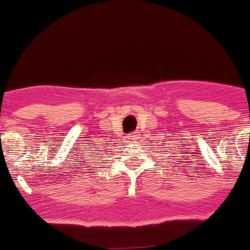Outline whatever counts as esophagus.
<instances>
[{
  "instance_id": "34e87169",
  "label": "esophagus",
  "mask_w": 250,
  "mask_h": 250,
  "mask_svg": "<svg viewBox=\"0 0 250 250\" xmlns=\"http://www.w3.org/2000/svg\"><path fill=\"white\" fill-rule=\"evenodd\" d=\"M128 137H129V140H131L132 142H134V141H136V138H137V134L132 133V134H129V136H128Z\"/></svg>"
}]
</instances>
